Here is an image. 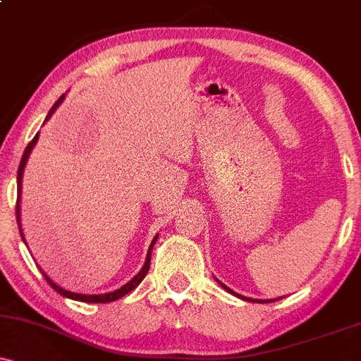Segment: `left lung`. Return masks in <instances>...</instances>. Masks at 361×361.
<instances>
[{
	"label": "left lung",
	"mask_w": 361,
	"mask_h": 361,
	"mask_svg": "<svg viewBox=\"0 0 361 361\" xmlns=\"http://www.w3.org/2000/svg\"><path fill=\"white\" fill-rule=\"evenodd\" d=\"M215 280H217V279H215ZM217 283L219 285H222V288H226L227 290V292H229V293H233V295H235V297H238V299H243V300H246V302H259V304H263V302H264V304H267V302H275V299H270V300H258V299H250V297H244V295H239V293H235L234 292V290H231L229 287H226V285H224V283H221V281H219L217 280ZM276 300H279V299H276Z\"/></svg>",
	"instance_id": "obj_1"
}]
</instances>
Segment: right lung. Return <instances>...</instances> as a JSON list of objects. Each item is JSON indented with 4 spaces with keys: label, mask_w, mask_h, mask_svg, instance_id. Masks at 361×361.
Wrapping results in <instances>:
<instances>
[{
    "label": "right lung",
    "mask_w": 361,
    "mask_h": 361,
    "mask_svg": "<svg viewBox=\"0 0 361 361\" xmlns=\"http://www.w3.org/2000/svg\"><path fill=\"white\" fill-rule=\"evenodd\" d=\"M64 98H66V94H62V97L59 98V100H57L56 103H54V106H52L51 110H49L47 117H45V122H47V120L52 117V114H54V111L57 110V106H59L61 103L64 102ZM37 140H39V134H37L35 137L32 139V142L28 144L27 149H25V152H23V156H22V161H20V166H18V176H16V192H18V198H16V221H18L20 234H22L23 243H25V235H23V231H22V224H20V202H22V180H23V171H25V166H27L28 156H30L32 149L35 147ZM157 238H159V234H156V235H154V239H152V241H151V246H149V251H147V256H146V263H144V267L140 268V271L137 273V275H135L134 279H132V280H128L127 283L123 285V287H120V288H117V290H114V292L102 293V295H86V293H74V292H69V290L61 288L59 285L54 283V281H52L51 279H49V276L45 275V273H44L42 270H40V271L44 273L45 280L49 281V285H51V287H52L54 290H56L57 293H61L62 297H68V299L80 300V302H88V304H106V302H114V300L120 299V297L127 295L128 292H132V290H134L135 287H137V285L140 283V281L144 280V276L147 275L149 268H151V252H152V247H154V244H156V241H157ZM25 244H27V243H25Z\"/></svg>",
    "instance_id": "add662e5"
}]
</instances>
